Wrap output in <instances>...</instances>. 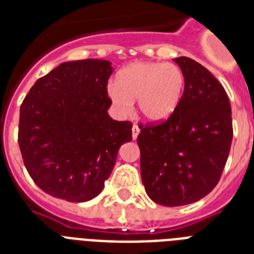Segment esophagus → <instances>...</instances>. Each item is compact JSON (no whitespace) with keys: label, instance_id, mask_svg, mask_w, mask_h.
Listing matches in <instances>:
<instances>
[{"label":"esophagus","instance_id":"34e87169","mask_svg":"<svg viewBox=\"0 0 254 254\" xmlns=\"http://www.w3.org/2000/svg\"><path fill=\"white\" fill-rule=\"evenodd\" d=\"M138 134H139V127L134 124V125H133V127H131V137H133V139H137Z\"/></svg>","mask_w":254,"mask_h":254}]
</instances>
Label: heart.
<instances>
[{
  "label": "heart",
  "instance_id": "1",
  "mask_svg": "<svg viewBox=\"0 0 254 254\" xmlns=\"http://www.w3.org/2000/svg\"><path fill=\"white\" fill-rule=\"evenodd\" d=\"M185 73L174 63L137 62L117 75L108 93L121 113H129L137 100L139 115L151 123L162 121L181 103L185 91Z\"/></svg>",
  "mask_w": 254,
  "mask_h": 254
}]
</instances>
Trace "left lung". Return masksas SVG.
Instances as JSON below:
<instances>
[{
	"label": "left lung",
	"instance_id": "1",
	"mask_svg": "<svg viewBox=\"0 0 254 254\" xmlns=\"http://www.w3.org/2000/svg\"><path fill=\"white\" fill-rule=\"evenodd\" d=\"M185 73L177 109L162 121L139 124L141 177L151 200L166 207L199 200L220 181L232 143L224 87L190 58L174 59Z\"/></svg>",
	"mask_w": 254,
	"mask_h": 254
}]
</instances>
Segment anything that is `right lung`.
Segmentation results:
<instances>
[{"label":"right lung","mask_w":254,"mask_h":254,"mask_svg":"<svg viewBox=\"0 0 254 254\" xmlns=\"http://www.w3.org/2000/svg\"><path fill=\"white\" fill-rule=\"evenodd\" d=\"M108 61L62 63L38 79L21 105L18 143L39 189L67 201L97 196L120 146L131 139L130 121L108 115Z\"/></svg>","instance_id":"right-lung-1"}]
</instances>
